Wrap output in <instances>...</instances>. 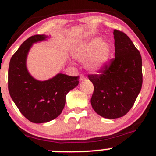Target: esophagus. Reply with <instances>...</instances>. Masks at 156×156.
<instances>
[{
  "label": "esophagus",
  "mask_w": 156,
  "mask_h": 156,
  "mask_svg": "<svg viewBox=\"0 0 156 156\" xmlns=\"http://www.w3.org/2000/svg\"><path fill=\"white\" fill-rule=\"evenodd\" d=\"M84 80H85L84 75H80V81H84Z\"/></svg>",
  "instance_id": "1"
}]
</instances>
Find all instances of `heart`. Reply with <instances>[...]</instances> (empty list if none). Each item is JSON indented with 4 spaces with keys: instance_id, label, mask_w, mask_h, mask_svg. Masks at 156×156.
Wrapping results in <instances>:
<instances>
[{
    "instance_id": "obj_1",
    "label": "heart",
    "mask_w": 156,
    "mask_h": 156,
    "mask_svg": "<svg viewBox=\"0 0 156 156\" xmlns=\"http://www.w3.org/2000/svg\"><path fill=\"white\" fill-rule=\"evenodd\" d=\"M112 48L100 37H93L77 45L73 50V57L78 61H85L89 71L99 73L107 66Z\"/></svg>"
}]
</instances>
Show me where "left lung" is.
<instances>
[{"label":"left lung","instance_id":"obj_1","mask_svg":"<svg viewBox=\"0 0 156 156\" xmlns=\"http://www.w3.org/2000/svg\"><path fill=\"white\" fill-rule=\"evenodd\" d=\"M115 58L100 75H90L94 86L90 102L101 117L116 119L133 106L143 83L142 58L130 38L114 30Z\"/></svg>","mask_w":156,"mask_h":156}]
</instances>
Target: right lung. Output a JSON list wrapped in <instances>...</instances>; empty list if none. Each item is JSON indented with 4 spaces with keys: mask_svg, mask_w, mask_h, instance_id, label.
<instances>
[{
    "mask_svg": "<svg viewBox=\"0 0 156 156\" xmlns=\"http://www.w3.org/2000/svg\"><path fill=\"white\" fill-rule=\"evenodd\" d=\"M48 36L34 35L24 41L12 55L8 71V89L20 112L30 122L43 123L61 114L66 96L78 84L79 77L58 73L46 81H39L27 68V57L33 44L47 40Z\"/></svg>",
    "mask_w": 156,
    "mask_h": 156,
    "instance_id": "obj_1",
    "label": "right lung"
}]
</instances>
